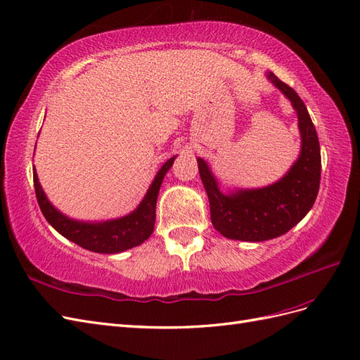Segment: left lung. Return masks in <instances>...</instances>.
Segmentation results:
<instances>
[{
	"mask_svg": "<svg viewBox=\"0 0 360 360\" xmlns=\"http://www.w3.org/2000/svg\"><path fill=\"white\" fill-rule=\"evenodd\" d=\"M266 78L297 112L300 153L279 181L259 188H233L228 193L220 190L219 179L208 162L198 158L200 179L210 199L212 226L229 240L259 243L281 237L304 219L320 190V141L304 102L273 72H269Z\"/></svg>",
	"mask_w": 360,
	"mask_h": 360,
	"instance_id": "left-lung-1",
	"label": "left lung"
}]
</instances>
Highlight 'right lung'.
<instances>
[{"label":"right lung","mask_w":360,"mask_h":360,"mask_svg":"<svg viewBox=\"0 0 360 360\" xmlns=\"http://www.w3.org/2000/svg\"><path fill=\"white\" fill-rule=\"evenodd\" d=\"M174 158H176V155L162 164L149 186L145 198L139 203V207L132 212L123 215V217L104 221H83L68 217L66 214L58 211L49 202L42 186H40L36 169H33V181L39 207L42 210L46 221L60 235L78 244L79 248L105 255L129 250L145 243L153 232L160 187L166 173L170 170Z\"/></svg>","instance_id":"1"}]
</instances>
